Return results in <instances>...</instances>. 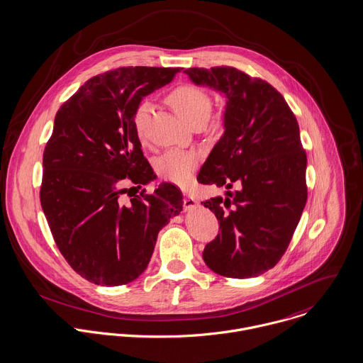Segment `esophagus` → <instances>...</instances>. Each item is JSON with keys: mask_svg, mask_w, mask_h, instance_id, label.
I'll use <instances>...</instances> for the list:
<instances>
[{"mask_svg": "<svg viewBox=\"0 0 363 363\" xmlns=\"http://www.w3.org/2000/svg\"><path fill=\"white\" fill-rule=\"evenodd\" d=\"M182 202H184V208H185V209H192V208H195V206H196V201H195V198H194L192 195H189V194H185V196H184Z\"/></svg>", "mask_w": 363, "mask_h": 363, "instance_id": "1", "label": "esophagus"}]
</instances>
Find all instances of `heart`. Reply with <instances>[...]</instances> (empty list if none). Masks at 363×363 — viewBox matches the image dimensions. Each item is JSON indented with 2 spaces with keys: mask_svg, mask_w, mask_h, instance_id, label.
I'll list each match as a JSON object with an SVG mask.
<instances>
[{
  "mask_svg": "<svg viewBox=\"0 0 363 363\" xmlns=\"http://www.w3.org/2000/svg\"><path fill=\"white\" fill-rule=\"evenodd\" d=\"M167 99L175 112L188 123H192L198 118H208L212 109V99L209 94L199 85L191 82L175 86L168 94ZM150 113L151 104L148 101H140L133 111L132 125L140 139L145 138ZM198 164L199 160L195 154L171 150L157 160L155 168L164 179L178 185H185L191 181Z\"/></svg>",
  "mask_w": 363,
  "mask_h": 363,
  "instance_id": "obj_1",
  "label": "heart"
}]
</instances>
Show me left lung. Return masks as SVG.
Segmentation results:
<instances>
[{"label": "left lung", "mask_w": 363, "mask_h": 363, "mask_svg": "<svg viewBox=\"0 0 363 363\" xmlns=\"http://www.w3.org/2000/svg\"><path fill=\"white\" fill-rule=\"evenodd\" d=\"M185 73L227 98L225 132L198 175L201 184L228 189L225 198L202 202L218 220L203 259L221 277H259L284 257L307 201V155L297 119L262 78L228 66Z\"/></svg>", "instance_id": "8db88e82"}]
</instances>
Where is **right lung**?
Listing matches in <instances>:
<instances>
[{
  "label": "right lung",
  "mask_w": 363,
  "mask_h": 363,
  "mask_svg": "<svg viewBox=\"0 0 363 363\" xmlns=\"http://www.w3.org/2000/svg\"><path fill=\"white\" fill-rule=\"evenodd\" d=\"M181 70L128 66L98 74L56 113L43 151L40 205L65 259L95 285L138 279L158 231L182 211V194L169 182L130 195L154 178L132 125L133 111Z\"/></svg>",
  "instance_id": "obj_1"
}]
</instances>
